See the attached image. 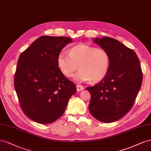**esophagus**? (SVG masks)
<instances>
[{
	"instance_id": "esophagus-1",
	"label": "esophagus",
	"mask_w": 151,
	"mask_h": 151,
	"mask_svg": "<svg viewBox=\"0 0 151 151\" xmlns=\"http://www.w3.org/2000/svg\"><path fill=\"white\" fill-rule=\"evenodd\" d=\"M76 89H77V91L80 92V91H81V90H83L84 89V87L80 85H76Z\"/></svg>"
}]
</instances>
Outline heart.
Returning <instances> with one entry per match:
<instances>
[{"label":"heart","instance_id":"heart-1","mask_svg":"<svg viewBox=\"0 0 151 151\" xmlns=\"http://www.w3.org/2000/svg\"><path fill=\"white\" fill-rule=\"evenodd\" d=\"M58 66L63 74L71 77L77 68L80 70L74 76L77 81H90L97 83L105 78L110 66V56L107 51L96 47L80 44L71 47L68 54L59 53Z\"/></svg>","mask_w":151,"mask_h":151}]
</instances>
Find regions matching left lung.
<instances>
[{
    "label": "left lung",
    "instance_id": "left-lung-1",
    "mask_svg": "<svg viewBox=\"0 0 151 151\" xmlns=\"http://www.w3.org/2000/svg\"><path fill=\"white\" fill-rule=\"evenodd\" d=\"M92 40L109 53L110 66L104 79L87 88L91 95L88 109L99 121L112 123L132 107L142 82V72L136 53L119 41L107 37Z\"/></svg>",
    "mask_w": 151,
    "mask_h": 151
}]
</instances>
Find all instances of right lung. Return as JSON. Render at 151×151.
Segmentation results:
<instances>
[{"mask_svg": "<svg viewBox=\"0 0 151 151\" xmlns=\"http://www.w3.org/2000/svg\"><path fill=\"white\" fill-rule=\"evenodd\" d=\"M71 42L65 37L42 36L19 55L14 88L24 113L38 123L59 119L76 92L57 64L59 53Z\"/></svg>", "mask_w": 151, "mask_h": 151, "instance_id": "add662e5", "label": "right lung"}]
</instances>
